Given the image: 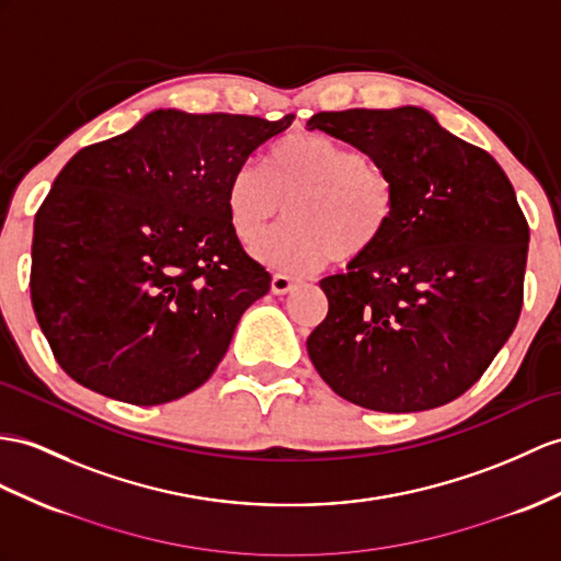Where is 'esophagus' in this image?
<instances>
[{
	"mask_svg": "<svg viewBox=\"0 0 561 561\" xmlns=\"http://www.w3.org/2000/svg\"><path fill=\"white\" fill-rule=\"evenodd\" d=\"M297 285V280L295 278H290V276H285V273H273V278H271V293L273 295H285V293H290L293 288Z\"/></svg>",
	"mask_w": 561,
	"mask_h": 561,
	"instance_id": "34e87169",
	"label": "esophagus"
}]
</instances>
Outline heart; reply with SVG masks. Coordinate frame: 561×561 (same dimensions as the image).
<instances>
[{
  "label": "heart",
  "mask_w": 561,
  "mask_h": 561,
  "mask_svg": "<svg viewBox=\"0 0 561 561\" xmlns=\"http://www.w3.org/2000/svg\"><path fill=\"white\" fill-rule=\"evenodd\" d=\"M288 214V224L254 248L264 264L309 273L331 259L352 262L378 248L392 226L398 193L386 171L325 135H295L271 149L264 169L242 163L226 185L236 238L254 244Z\"/></svg>",
  "instance_id": "obj_1"
}]
</instances>
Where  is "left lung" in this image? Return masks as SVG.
<instances>
[{
    "mask_svg": "<svg viewBox=\"0 0 561 561\" xmlns=\"http://www.w3.org/2000/svg\"><path fill=\"white\" fill-rule=\"evenodd\" d=\"M307 126L357 147L398 193L378 248L319 283L328 313L307 337L313 368L374 412L453 402L522 313L530 236L507 173L412 104L321 112Z\"/></svg>",
    "mask_w": 561,
    "mask_h": 561,
    "instance_id": "obj_1",
    "label": "left lung"
}]
</instances>
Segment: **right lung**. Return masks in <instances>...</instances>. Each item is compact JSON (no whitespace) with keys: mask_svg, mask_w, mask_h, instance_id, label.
<instances>
[{"mask_svg":"<svg viewBox=\"0 0 561 561\" xmlns=\"http://www.w3.org/2000/svg\"><path fill=\"white\" fill-rule=\"evenodd\" d=\"M293 121L157 108L66 163L35 214L31 299L76 383L140 407L207 383L271 288L228 226V178Z\"/></svg>","mask_w":561,"mask_h":561,"instance_id":"obj_1","label":"right lung"}]
</instances>
